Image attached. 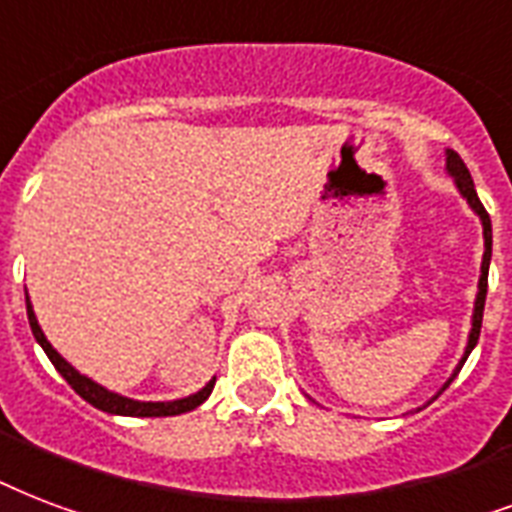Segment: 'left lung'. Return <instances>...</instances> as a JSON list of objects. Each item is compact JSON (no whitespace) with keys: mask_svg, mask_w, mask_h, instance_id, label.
I'll return each mask as SVG.
<instances>
[{"mask_svg":"<svg viewBox=\"0 0 512 512\" xmlns=\"http://www.w3.org/2000/svg\"><path fill=\"white\" fill-rule=\"evenodd\" d=\"M446 171H448V177L454 179V185H456V190H459V195H462L464 201L470 204V209H473V212L478 214V220H481V225H483V260H481V279H478V295H475V306H473V327H470V335H467V346H464L462 360H459V365H456V370L451 373V378H448L446 384L440 386L438 395L432 397V400H438V397L446 392L448 384L454 381L456 373L462 370V365L467 362V357H470V351H473L475 343H478V335H481V322H483V306H486V290H489V263H491V220H489V212L483 209L481 198H478V193H475L473 177H470V171H467L464 161L459 158V155H456L454 150H446ZM432 400H429V403H432ZM416 411H421V408H416Z\"/></svg>","mask_w":512,"mask_h":512,"instance_id":"obj_1","label":"left lung"}]
</instances>
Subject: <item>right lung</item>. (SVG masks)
<instances>
[{
	"instance_id": "1",
	"label": "right lung",
	"mask_w": 512,
	"mask_h": 512,
	"mask_svg": "<svg viewBox=\"0 0 512 512\" xmlns=\"http://www.w3.org/2000/svg\"><path fill=\"white\" fill-rule=\"evenodd\" d=\"M26 314H29L31 333H34L37 343L42 346V351L48 354V360L56 365L58 373L66 378V384L72 386L74 392L83 397L85 403H91L93 408H99V411L112 413V416H136V419H139V416H179V413H187V411H193V408H198V405L204 403L206 397L212 395L214 378L204 386V389H198L195 395L182 397V400H169V403H144V400H131V397L109 392L107 386L96 384L93 378L83 376L80 370H74L72 365H69V362H66L64 357L50 346V341L45 338V333H42V327H39L37 314H34V308H31L29 292H26Z\"/></svg>"
}]
</instances>
